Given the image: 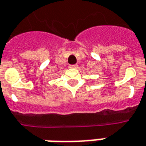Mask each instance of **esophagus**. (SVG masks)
<instances>
[{
	"instance_id": "1",
	"label": "esophagus",
	"mask_w": 146,
	"mask_h": 146,
	"mask_svg": "<svg viewBox=\"0 0 146 146\" xmlns=\"http://www.w3.org/2000/svg\"><path fill=\"white\" fill-rule=\"evenodd\" d=\"M69 68H73V69H76V68H77V65H69Z\"/></svg>"
}]
</instances>
